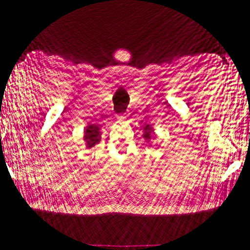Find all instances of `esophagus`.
I'll list each match as a JSON object with an SVG mask.
<instances>
[{"label":"esophagus","mask_w":250,"mask_h":250,"mask_svg":"<svg viewBox=\"0 0 250 250\" xmlns=\"http://www.w3.org/2000/svg\"><path fill=\"white\" fill-rule=\"evenodd\" d=\"M126 117H127V115H126L125 113L119 114V115H118V120H119V122H124V120L126 119Z\"/></svg>","instance_id":"esophagus-1"}]
</instances>
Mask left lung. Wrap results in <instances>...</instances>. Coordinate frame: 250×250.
<instances>
[{"mask_svg": "<svg viewBox=\"0 0 250 250\" xmlns=\"http://www.w3.org/2000/svg\"><path fill=\"white\" fill-rule=\"evenodd\" d=\"M149 127H150V126L147 125L146 128V130H149ZM150 135H151V131H146V135H144V136H146V138L149 139V138H150Z\"/></svg>", "mask_w": 250, "mask_h": 250, "instance_id": "1", "label": "left lung"}]
</instances>
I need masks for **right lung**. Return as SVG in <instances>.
I'll list each match as a JSON object with an SVG mask.
<instances>
[{"label":"right lung","mask_w":250,"mask_h":250,"mask_svg":"<svg viewBox=\"0 0 250 250\" xmlns=\"http://www.w3.org/2000/svg\"><path fill=\"white\" fill-rule=\"evenodd\" d=\"M84 139L87 141V146L92 147L100 141V136H99V128L98 126L90 125L87 127V131H85Z\"/></svg>","instance_id":"add662e5"}]
</instances>
